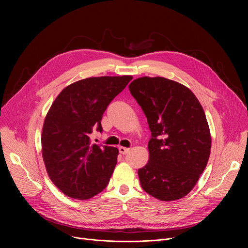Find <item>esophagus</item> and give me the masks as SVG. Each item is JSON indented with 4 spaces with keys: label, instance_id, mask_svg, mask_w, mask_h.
<instances>
[{
    "label": "esophagus",
    "instance_id": "34e87169",
    "mask_svg": "<svg viewBox=\"0 0 248 248\" xmlns=\"http://www.w3.org/2000/svg\"><path fill=\"white\" fill-rule=\"evenodd\" d=\"M129 148H126V147H124V146H120L119 147V151H120V153L121 154H123V155H125V154H127L128 152H129Z\"/></svg>",
    "mask_w": 248,
    "mask_h": 248
}]
</instances>
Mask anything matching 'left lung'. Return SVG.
<instances>
[{
	"label": "left lung",
	"instance_id": "8db88e82",
	"mask_svg": "<svg viewBox=\"0 0 248 248\" xmlns=\"http://www.w3.org/2000/svg\"><path fill=\"white\" fill-rule=\"evenodd\" d=\"M147 118L149 161L138 170L141 187L162 201L188 194L205 170L211 134L196 96L165 78H139L128 86Z\"/></svg>",
	"mask_w": 248,
	"mask_h": 248
}]
</instances>
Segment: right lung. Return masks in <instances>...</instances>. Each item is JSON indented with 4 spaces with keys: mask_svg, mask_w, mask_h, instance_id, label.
Masks as SVG:
<instances>
[{
    "mask_svg": "<svg viewBox=\"0 0 248 248\" xmlns=\"http://www.w3.org/2000/svg\"><path fill=\"white\" fill-rule=\"evenodd\" d=\"M130 76L100 77L66 86L53 102L42 128V156L53 184L66 196L83 200L108 186L119 150L92 144L90 134L102 131L101 120Z\"/></svg>",
    "mask_w": 248,
    "mask_h": 248,
    "instance_id": "right-lung-1",
    "label": "right lung"
}]
</instances>
